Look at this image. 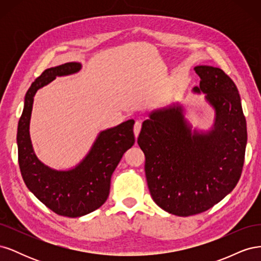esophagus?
<instances>
[{
  "instance_id": "obj_1",
  "label": "esophagus",
  "mask_w": 261,
  "mask_h": 261,
  "mask_svg": "<svg viewBox=\"0 0 261 261\" xmlns=\"http://www.w3.org/2000/svg\"><path fill=\"white\" fill-rule=\"evenodd\" d=\"M141 129V122L137 121L134 125V134H135V137H137L139 135V132Z\"/></svg>"
}]
</instances>
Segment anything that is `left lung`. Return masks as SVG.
Returning <instances> with one entry per match:
<instances>
[{
    "instance_id": "8db88e82",
    "label": "left lung",
    "mask_w": 261,
    "mask_h": 261,
    "mask_svg": "<svg viewBox=\"0 0 261 261\" xmlns=\"http://www.w3.org/2000/svg\"><path fill=\"white\" fill-rule=\"evenodd\" d=\"M194 93L215 112L208 129L193 127L178 103L149 114L137 143L143 150L153 201L178 217L201 213L230 194L241 177L247 144L246 120L234 82L222 69L196 66Z\"/></svg>"
}]
</instances>
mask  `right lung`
Masks as SVG:
<instances>
[{"instance_id":"right-lung-1","label":"right lung","mask_w":261,"mask_h":261,"mask_svg":"<svg viewBox=\"0 0 261 261\" xmlns=\"http://www.w3.org/2000/svg\"><path fill=\"white\" fill-rule=\"evenodd\" d=\"M82 67L81 63L69 62L45 69L26 93L17 128L18 163L26 186L49 209L70 218L88 215L106 202L113 172L135 143V121L128 120L101 130L88 153L73 168L57 170L38 159L29 132L36 93L57 77L74 75Z\"/></svg>"}]
</instances>
